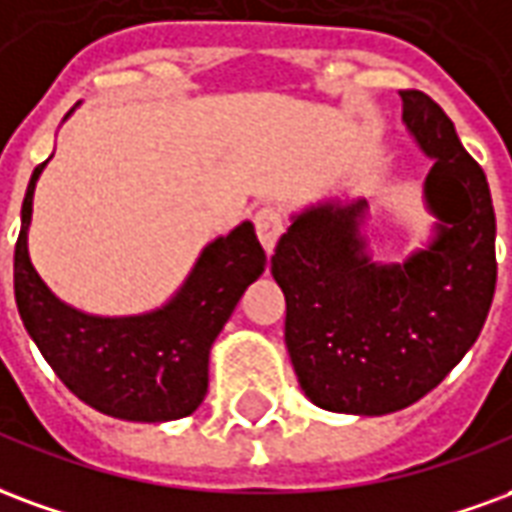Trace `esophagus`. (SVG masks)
Masks as SVG:
<instances>
[{"label":"esophagus","mask_w":512,"mask_h":512,"mask_svg":"<svg viewBox=\"0 0 512 512\" xmlns=\"http://www.w3.org/2000/svg\"><path fill=\"white\" fill-rule=\"evenodd\" d=\"M253 223H256V234H259L264 251L267 253L275 251V245H278V240H281V234H283L281 210H275V207H264V210L256 212Z\"/></svg>","instance_id":"esophagus-1"}]
</instances>
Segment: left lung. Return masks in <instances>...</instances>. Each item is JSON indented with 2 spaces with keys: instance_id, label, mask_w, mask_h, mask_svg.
<instances>
[{
  "instance_id": "left-lung-1",
  "label": "left lung",
  "mask_w": 512,
  "mask_h": 512,
  "mask_svg": "<svg viewBox=\"0 0 512 512\" xmlns=\"http://www.w3.org/2000/svg\"><path fill=\"white\" fill-rule=\"evenodd\" d=\"M398 95L406 130L434 160L423 185L431 242L379 264L363 234L368 201L333 196L294 212L272 256L294 374L327 412L376 417L420 401L472 349L494 300L486 174L439 103L417 89Z\"/></svg>"
}]
</instances>
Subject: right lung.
Wrapping results in <instances>:
<instances>
[{
	"label": "right lung",
	"mask_w": 512,
	"mask_h": 512,
	"mask_svg": "<svg viewBox=\"0 0 512 512\" xmlns=\"http://www.w3.org/2000/svg\"><path fill=\"white\" fill-rule=\"evenodd\" d=\"M46 163L29 179L13 259L16 305L26 333L67 390L92 409L133 423L188 417L207 395L212 343L267 264L253 223L242 220L226 237L212 240L174 297L155 311L84 313L59 300L29 259L32 199Z\"/></svg>",
	"instance_id": "add662e5"
}]
</instances>
